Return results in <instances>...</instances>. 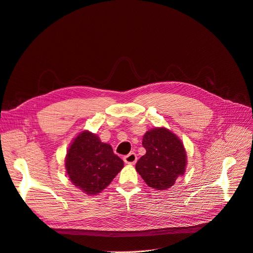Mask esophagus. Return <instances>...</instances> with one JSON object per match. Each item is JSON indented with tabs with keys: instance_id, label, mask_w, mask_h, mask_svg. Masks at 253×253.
<instances>
[{
	"instance_id": "esophagus-1",
	"label": "esophagus",
	"mask_w": 253,
	"mask_h": 253,
	"mask_svg": "<svg viewBox=\"0 0 253 253\" xmlns=\"http://www.w3.org/2000/svg\"><path fill=\"white\" fill-rule=\"evenodd\" d=\"M136 161H137V156L134 153H130L129 155L124 157V162L125 164H128V165H134L136 163Z\"/></svg>"
}]
</instances>
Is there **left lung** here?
I'll return each mask as SVG.
<instances>
[{"label": "left lung", "instance_id": "left-lung-1", "mask_svg": "<svg viewBox=\"0 0 253 253\" xmlns=\"http://www.w3.org/2000/svg\"><path fill=\"white\" fill-rule=\"evenodd\" d=\"M146 154L136 163L135 169L149 187L166 190L183 176L187 165L182 141L167 128H154L143 136Z\"/></svg>", "mask_w": 253, "mask_h": 253}]
</instances>
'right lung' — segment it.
<instances>
[{"mask_svg": "<svg viewBox=\"0 0 253 253\" xmlns=\"http://www.w3.org/2000/svg\"><path fill=\"white\" fill-rule=\"evenodd\" d=\"M65 167L71 182L88 195L103 191L124 167L110 144L82 131L67 150Z\"/></svg>", "mask_w": 253, "mask_h": 253, "instance_id": "obj_1", "label": "right lung"}]
</instances>
